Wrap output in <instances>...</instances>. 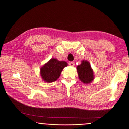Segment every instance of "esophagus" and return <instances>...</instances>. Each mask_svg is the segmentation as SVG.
Returning <instances> with one entry per match:
<instances>
[{
	"label": "esophagus",
	"instance_id": "esophagus-1",
	"mask_svg": "<svg viewBox=\"0 0 129 129\" xmlns=\"http://www.w3.org/2000/svg\"><path fill=\"white\" fill-rule=\"evenodd\" d=\"M69 65H70V66H71V67H74V65H75L74 62H73V61H70L69 62Z\"/></svg>",
	"mask_w": 129,
	"mask_h": 129
}]
</instances>
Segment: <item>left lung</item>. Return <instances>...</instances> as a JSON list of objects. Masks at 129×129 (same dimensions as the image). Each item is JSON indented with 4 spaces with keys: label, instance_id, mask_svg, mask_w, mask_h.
I'll return each instance as SVG.
<instances>
[{
    "label": "left lung",
    "instance_id": "left-lung-1",
    "mask_svg": "<svg viewBox=\"0 0 129 129\" xmlns=\"http://www.w3.org/2000/svg\"><path fill=\"white\" fill-rule=\"evenodd\" d=\"M78 77L80 80L85 83H90L93 79V73L90 63L82 61V64L77 67Z\"/></svg>",
    "mask_w": 129,
    "mask_h": 129
}]
</instances>
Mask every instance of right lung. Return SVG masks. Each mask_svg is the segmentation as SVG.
<instances>
[{
  "mask_svg": "<svg viewBox=\"0 0 129 129\" xmlns=\"http://www.w3.org/2000/svg\"><path fill=\"white\" fill-rule=\"evenodd\" d=\"M67 66L65 61L51 58L41 69V74L43 80L47 82L55 81L59 77L62 70Z\"/></svg>",
  "mask_w": 129,
  "mask_h": 129,
  "instance_id": "right-lung-1",
  "label": "right lung"
}]
</instances>
